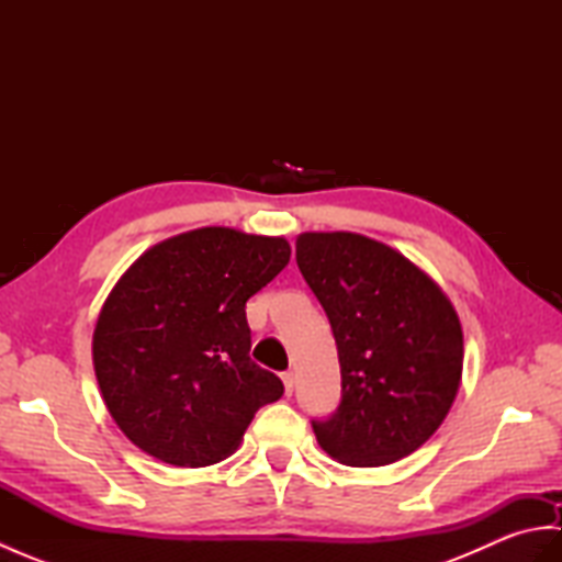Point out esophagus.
<instances>
[{
	"mask_svg": "<svg viewBox=\"0 0 562 562\" xmlns=\"http://www.w3.org/2000/svg\"><path fill=\"white\" fill-rule=\"evenodd\" d=\"M282 381H284V391H288V396H290V393L294 391V372H284Z\"/></svg>",
	"mask_w": 562,
	"mask_h": 562,
	"instance_id": "34e87169",
	"label": "esophagus"
}]
</instances>
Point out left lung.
Returning <instances> with one entry per match:
<instances>
[{"label": "left lung", "instance_id": "8db88e82", "mask_svg": "<svg viewBox=\"0 0 562 562\" xmlns=\"http://www.w3.org/2000/svg\"><path fill=\"white\" fill-rule=\"evenodd\" d=\"M296 266L340 362L338 408L312 420L321 449L348 465L408 457L459 391L463 333L451 302L398 250L360 234H302Z\"/></svg>", "mask_w": 562, "mask_h": 562}]
</instances>
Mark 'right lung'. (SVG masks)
<instances>
[{"instance_id": "add662e5", "label": "right lung", "mask_w": 562, "mask_h": 562, "mask_svg": "<svg viewBox=\"0 0 562 562\" xmlns=\"http://www.w3.org/2000/svg\"><path fill=\"white\" fill-rule=\"evenodd\" d=\"M284 238L205 226L139 256L105 300L93 369L109 413L149 457H229L280 376L250 360L246 302L290 262Z\"/></svg>"}]
</instances>
